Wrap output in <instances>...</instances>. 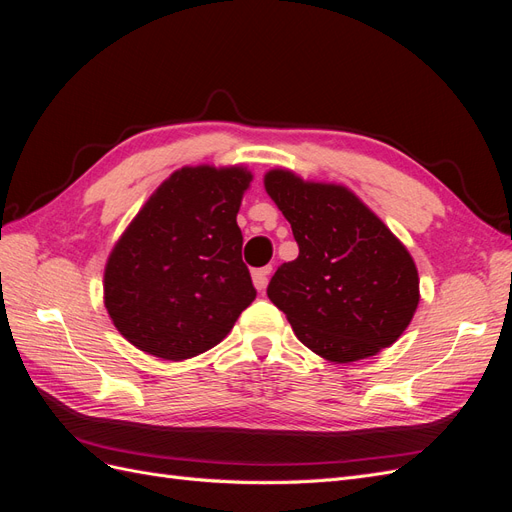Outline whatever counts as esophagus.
Wrapping results in <instances>:
<instances>
[{"label":"esophagus","mask_w":512,"mask_h":512,"mask_svg":"<svg viewBox=\"0 0 512 512\" xmlns=\"http://www.w3.org/2000/svg\"><path fill=\"white\" fill-rule=\"evenodd\" d=\"M271 271H273V267H271V265H269V267H262V269H254V271H252V280H254V286H256L258 290H265V288H267Z\"/></svg>","instance_id":"esophagus-1"}]
</instances>
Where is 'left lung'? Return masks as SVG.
<instances>
[{
  "mask_svg": "<svg viewBox=\"0 0 512 512\" xmlns=\"http://www.w3.org/2000/svg\"><path fill=\"white\" fill-rule=\"evenodd\" d=\"M265 190L299 245V256L284 262L267 288L294 335L333 363L361 361L395 344L421 299L406 245L344 185L275 168Z\"/></svg>",
  "mask_w": 512,
  "mask_h": 512,
  "instance_id": "obj_1",
  "label": "left lung"
}]
</instances>
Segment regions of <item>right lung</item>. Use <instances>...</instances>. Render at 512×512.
I'll return each mask as SVG.
<instances>
[{"label": "right lung", "mask_w": 512, "mask_h": 512, "mask_svg": "<svg viewBox=\"0 0 512 512\" xmlns=\"http://www.w3.org/2000/svg\"><path fill=\"white\" fill-rule=\"evenodd\" d=\"M252 173L183 166L149 196L104 269V305L132 346L183 361L218 346L256 299L237 213Z\"/></svg>", "instance_id": "obj_1"}]
</instances>
